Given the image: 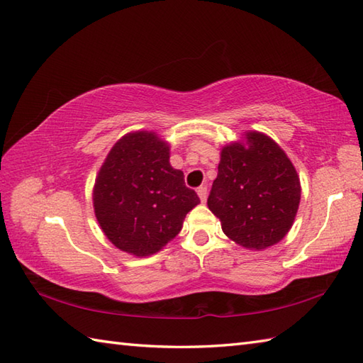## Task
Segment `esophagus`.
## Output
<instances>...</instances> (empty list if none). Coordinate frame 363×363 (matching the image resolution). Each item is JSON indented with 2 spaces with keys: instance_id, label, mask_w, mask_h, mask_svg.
I'll return each instance as SVG.
<instances>
[{
  "instance_id": "34e87169",
  "label": "esophagus",
  "mask_w": 363,
  "mask_h": 363,
  "mask_svg": "<svg viewBox=\"0 0 363 363\" xmlns=\"http://www.w3.org/2000/svg\"><path fill=\"white\" fill-rule=\"evenodd\" d=\"M196 194H198L199 199H201V201H203V203H206V199H207V187H206V186H201V187H198V190H196Z\"/></svg>"
}]
</instances>
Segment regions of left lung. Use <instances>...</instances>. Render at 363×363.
I'll return each mask as SVG.
<instances>
[{
	"instance_id": "1",
	"label": "left lung",
	"mask_w": 363,
	"mask_h": 363,
	"mask_svg": "<svg viewBox=\"0 0 363 363\" xmlns=\"http://www.w3.org/2000/svg\"><path fill=\"white\" fill-rule=\"evenodd\" d=\"M299 199L296 168L272 137L246 130L223 146L207 206L230 240L254 251L279 243L293 226Z\"/></svg>"
}]
</instances>
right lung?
Here are the masks:
<instances>
[{
    "label": "right lung",
    "instance_id": "add662e5",
    "mask_svg": "<svg viewBox=\"0 0 363 363\" xmlns=\"http://www.w3.org/2000/svg\"><path fill=\"white\" fill-rule=\"evenodd\" d=\"M199 204L184 173L169 165V143L152 130H134L112 146L94 186L99 228L113 246L135 257L159 252Z\"/></svg>",
    "mask_w": 363,
    "mask_h": 363
}]
</instances>
